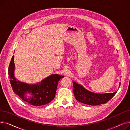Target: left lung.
<instances>
[{"label": "left lung", "instance_id": "obj_1", "mask_svg": "<svg viewBox=\"0 0 130 130\" xmlns=\"http://www.w3.org/2000/svg\"><path fill=\"white\" fill-rule=\"evenodd\" d=\"M73 92L75 99L80 103L91 105H98L106 103L118 91L105 94L95 93L87 90L82 85L75 82H73ZM119 86H120V83Z\"/></svg>", "mask_w": 130, "mask_h": 130}]
</instances>
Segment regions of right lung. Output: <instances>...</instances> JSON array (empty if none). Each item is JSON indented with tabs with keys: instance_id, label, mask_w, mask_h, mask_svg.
I'll return each instance as SVG.
<instances>
[{
	"instance_id": "right-lung-1",
	"label": "right lung",
	"mask_w": 130,
	"mask_h": 130,
	"mask_svg": "<svg viewBox=\"0 0 130 130\" xmlns=\"http://www.w3.org/2000/svg\"><path fill=\"white\" fill-rule=\"evenodd\" d=\"M14 71V56H12L8 68V75L12 90L25 102L34 106L44 105L50 103L55 96L58 81L64 77L58 74H52L41 82L29 84L16 79ZM27 93L31 94L30 98L26 96Z\"/></svg>"
}]
</instances>
